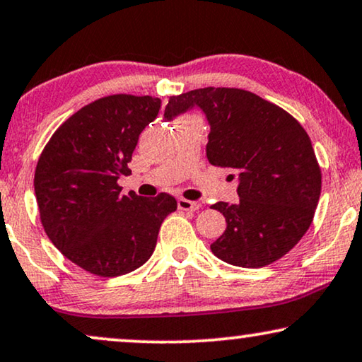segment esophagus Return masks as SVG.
<instances>
[{
  "mask_svg": "<svg viewBox=\"0 0 362 362\" xmlns=\"http://www.w3.org/2000/svg\"><path fill=\"white\" fill-rule=\"evenodd\" d=\"M177 205H178V209H180V210H185V211H197V210L200 209V204H199V202L187 200V199H178Z\"/></svg>",
  "mask_w": 362,
  "mask_h": 362,
  "instance_id": "34e87169",
  "label": "esophagus"
}]
</instances>
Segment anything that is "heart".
Masks as SVG:
<instances>
[{"label": "heart", "instance_id": "obj_1", "mask_svg": "<svg viewBox=\"0 0 362 362\" xmlns=\"http://www.w3.org/2000/svg\"><path fill=\"white\" fill-rule=\"evenodd\" d=\"M187 117H189V115H187Z\"/></svg>", "mask_w": 362, "mask_h": 362}]
</instances>
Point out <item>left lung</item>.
Here are the masks:
<instances>
[{
	"label": "left lung",
	"instance_id": "1",
	"mask_svg": "<svg viewBox=\"0 0 362 362\" xmlns=\"http://www.w3.org/2000/svg\"><path fill=\"white\" fill-rule=\"evenodd\" d=\"M194 105L210 124L209 162L238 173L237 204L210 206L226 220L211 252L235 267L272 264L305 237L320 200L321 168L310 136L285 109L235 88L173 95L163 117L173 119Z\"/></svg>",
	"mask_w": 362,
	"mask_h": 362
}]
</instances>
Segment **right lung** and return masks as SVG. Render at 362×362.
Segmentation results:
<instances>
[{
  "instance_id": "1",
  "label": "right lung",
  "mask_w": 362,
  "mask_h": 362,
  "mask_svg": "<svg viewBox=\"0 0 362 362\" xmlns=\"http://www.w3.org/2000/svg\"><path fill=\"white\" fill-rule=\"evenodd\" d=\"M160 109L151 95L112 94L64 120L42 148L35 194L46 235L67 259L95 276L131 273L151 258L172 195L120 194L139 136Z\"/></svg>"
}]
</instances>
